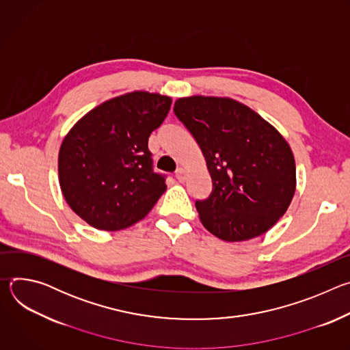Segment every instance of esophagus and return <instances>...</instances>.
Wrapping results in <instances>:
<instances>
[{"label":"esophagus","instance_id":"obj_1","mask_svg":"<svg viewBox=\"0 0 350 350\" xmlns=\"http://www.w3.org/2000/svg\"><path fill=\"white\" fill-rule=\"evenodd\" d=\"M176 178H177L180 183H184V181H185V178H187V173H185V170H184L183 167L177 169V172H176Z\"/></svg>","mask_w":350,"mask_h":350}]
</instances>
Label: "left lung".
<instances>
[{
  "mask_svg": "<svg viewBox=\"0 0 350 350\" xmlns=\"http://www.w3.org/2000/svg\"><path fill=\"white\" fill-rule=\"evenodd\" d=\"M174 113L205 157L212 192L195 206L204 227L223 241L265 234L286 212L296 167L284 137L231 98H180Z\"/></svg>",
  "mask_w": 350,
  "mask_h": 350,
  "instance_id": "1",
  "label": "left lung"
}]
</instances>
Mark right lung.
<instances>
[{"label": "right lung", "instance_id": "1", "mask_svg": "<svg viewBox=\"0 0 350 350\" xmlns=\"http://www.w3.org/2000/svg\"><path fill=\"white\" fill-rule=\"evenodd\" d=\"M172 98L134 91L98 105L64 138L58 173L70 209L90 226L116 231L144 219L166 191L152 169L148 138Z\"/></svg>", "mask_w": 350, "mask_h": 350}]
</instances>
